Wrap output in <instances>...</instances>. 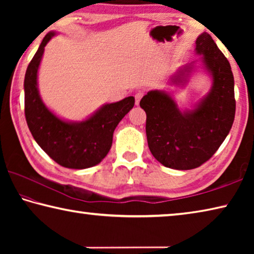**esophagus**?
<instances>
[{
	"label": "esophagus",
	"instance_id": "esophagus-1",
	"mask_svg": "<svg viewBox=\"0 0 254 254\" xmlns=\"http://www.w3.org/2000/svg\"><path fill=\"white\" fill-rule=\"evenodd\" d=\"M143 94H144V93H143L142 91H137V92L135 93V95H134V97H135V105H139L140 100H141V98H142Z\"/></svg>",
	"mask_w": 254,
	"mask_h": 254
}]
</instances>
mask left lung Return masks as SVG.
<instances>
[{
    "label": "left lung",
    "mask_w": 254,
    "mask_h": 254,
    "mask_svg": "<svg viewBox=\"0 0 254 254\" xmlns=\"http://www.w3.org/2000/svg\"><path fill=\"white\" fill-rule=\"evenodd\" d=\"M195 51L212 77V87L192 110L180 111L166 91H150L140 101L147 114L145 132L152 156L165 167L194 169L217 151L235 115L234 77L229 60L207 32L196 39ZM190 63L171 76L170 84L184 86L194 70Z\"/></svg>",
    "instance_id": "left-lung-1"
}]
</instances>
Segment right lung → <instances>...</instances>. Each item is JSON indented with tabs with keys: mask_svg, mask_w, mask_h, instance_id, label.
<instances>
[{
	"mask_svg": "<svg viewBox=\"0 0 254 254\" xmlns=\"http://www.w3.org/2000/svg\"><path fill=\"white\" fill-rule=\"evenodd\" d=\"M55 34L51 31L44 38L25 71V120L36 142L58 165L70 169L89 168L109 153L115 127L134 106V97L103 105L84 121L70 122L58 118L45 105L38 89L42 55Z\"/></svg>",
	"mask_w": 254,
	"mask_h": 254,
	"instance_id": "right-lung-1",
	"label": "right lung"
}]
</instances>
